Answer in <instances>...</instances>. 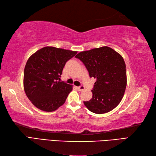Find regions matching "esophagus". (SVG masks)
Instances as JSON below:
<instances>
[{
  "label": "esophagus",
  "mask_w": 156,
  "mask_h": 156,
  "mask_svg": "<svg viewBox=\"0 0 156 156\" xmlns=\"http://www.w3.org/2000/svg\"><path fill=\"white\" fill-rule=\"evenodd\" d=\"M84 88H85V87H84V86H83V85H80V87H77V89H78L79 91L83 90H84Z\"/></svg>",
  "instance_id": "obj_1"
}]
</instances>
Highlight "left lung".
<instances>
[{"mask_svg":"<svg viewBox=\"0 0 156 156\" xmlns=\"http://www.w3.org/2000/svg\"><path fill=\"white\" fill-rule=\"evenodd\" d=\"M75 58L83 63L90 78L97 79L92 98L84 101L86 107L97 114L114 109L120 103L127 86L126 66L122 56L105 46L82 51Z\"/></svg>","mask_w":156,"mask_h":156,"instance_id":"left-lung-1","label":"left lung"}]
</instances>
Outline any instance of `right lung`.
I'll return each mask as SVG.
<instances>
[{
    "label": "right lung",
    "mask_w": 156,
    "mask_h": 156,
    "mask_svg": "<svg viewBox=\"0 0 156 156\" xmlns=\"http://www.w3.org/2000/svg\"><path fill=\"white\" fill-rule=\"evenodd\" d=\"M76 54L45 47L29 58L24 69L23 85L26 95L36 107L51 112L64 103L72 86L59 80L66 62Z\"/></svg>",
    "instance_id": "right-lung-1"
}]
</instances>
